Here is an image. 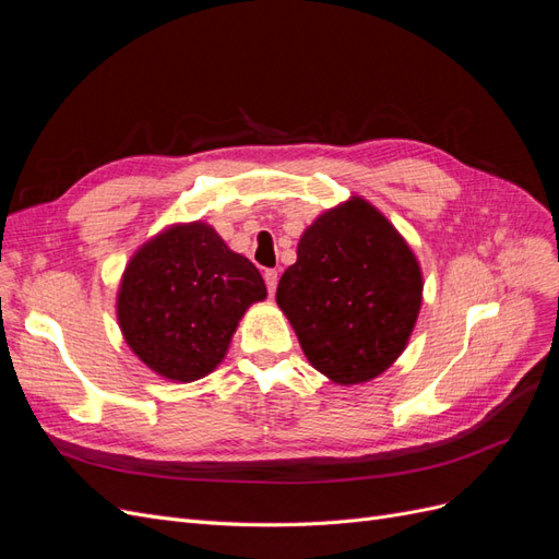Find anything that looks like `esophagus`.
<instances>
[{
	"instance_id": "esophagus-1",
	"label": "esophagus",
	"mask_w": 559,
	"mask_h": 559,
	"mask_svg": "<svg viewBox=\"0 0 559 559\" xmlns=\"http://www.w3.org/2000/svg\"><path fill=\"white\" fill-rule=\"evenodd\" d=\"M263 280H265V286H267V294L273 296V294H275V289H277V280H280L277 270H265V273H263Z\"/></svg>"
}]
</instances>
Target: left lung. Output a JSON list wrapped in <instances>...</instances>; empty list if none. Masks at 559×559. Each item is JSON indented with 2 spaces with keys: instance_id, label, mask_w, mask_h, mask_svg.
Segmentation results:
<instances>
[{
  "instance_id": "left-lung-1",
  "label": "left lung",
  "mask_w": 559,
  "mask_h": 559,
  "mask_svg": "<svg viewBox=\"0 0 559 559\" xmlns=\"http://www.w3.org/2000/svg\"><path fill=\"white\" fill-rule=\"evenodd\" d=\"M421 270L392 222L352 195L319 214L284 270L277 306L308 361L335 384L382 376L411 341L421 308Z\"/></svg>"
}]
</instances>
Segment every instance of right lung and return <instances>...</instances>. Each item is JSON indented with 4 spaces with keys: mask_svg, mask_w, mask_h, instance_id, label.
<instances>
[{
    "mask_svg": "<svg viewBox=\"0 0 559 559\" xmlns=\"http://www.w3.org/2000/svg\"><path fill=\"white\" fill-rule=\"evenodd\" d=\"M265 296L257 265L210 224H175L132 253L116 317L144 366L165 380L193 382L224 361L247 308Z\"/></svg>",
    "mask_w": 559,
    "mask_h": 559,
    "instance_id": "obj_1",
    "label": "right lung"
}]
</instances>
